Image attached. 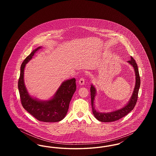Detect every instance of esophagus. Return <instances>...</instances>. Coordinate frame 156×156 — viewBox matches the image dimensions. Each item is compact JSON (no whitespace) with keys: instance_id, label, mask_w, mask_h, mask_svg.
Masks as SVG:
<instances>
[{"instance_id":"obj_1","label":"esophagus","mask_w":156,"mask_h":156,"mask_svg":"<svg viewBox=\"0 0 156 156\" xmlns=\"http://www.w3.org/2000/svg\"><path fill=\"white\" fill-rule=\"evenodd\" d=\"M84 83H85V80H84V79L83 78H81L80 80H79V84L80 85H84Z\"/></svg>"}]
</instances>
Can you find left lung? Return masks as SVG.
<instances>
[{
	"label": "left lung",
	"mask_w": 156,
	"mask_h": 156,
	"mask_svg": "<svg viewBox=\"0 0 156 156\" xmlns=\"http://www.w3.org/2000/svg\"><path fill=\"white\" fill-rule=\"evenodd\" d=\"M129 64H130L132 67H133L135 73V86L134 88L133 92L132 95V97L130 98L129 101L127 103L123 106V107L121 108L120 109H118L117 110L109 112H99L97 111L95 108V104L94 101L95 98L97 95V90L95 87L92 84L90 85V97H91V105H92V112L95 117L96 119H98L99 121L102 122H111L116 121L119 119L122 118L123 117L125 116L129 112L132 111L133 109L138 98V93L139 90L140 86V78L139 73V69L135 61V60L130 57V59L127 61Z\"/></svg>",
	"instance_id": "left-lung-1"
}]
</instances>
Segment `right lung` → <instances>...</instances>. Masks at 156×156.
<instances>
[{"label":"right lung","instance_id":"1","mask_svg":"<svg viewBox=\"0 0 156 156\" xmlns=\"http://www.w3.org/2000/svg\"><path fill=\"white\" fill-rule=\"evenodd\" d=\"M41 48L38 47L34 49L23 62L18 89L23 107L33 116L44 122H57L64 119L67 115L70 101L76 90V80L73 78L62 82L53 97L48 100L42 101L31 97L24 84V68L26 64Z\"/></svg>","mask_w":156,"mask_h":156}]
</instances>
